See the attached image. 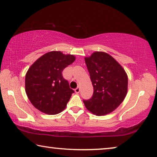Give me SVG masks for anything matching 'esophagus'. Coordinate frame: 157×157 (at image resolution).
Segmentation results:
<instances>
[{
    "label": "esophagus",
    "instance_id": "obj_1",
    "mask_svg": "<svg viewBox=\"0 0 157 157\" xmlns=\"http://www.w3.org/2000/svg\"><path fill=\"white\" fill-rule=\"evenodd\" d=\"M79 91H80V89H79V86H78V88H76V89H75V92L76 93V94H79Z\"/></svg>",
    "mask_w": 157,
    "mask_h": 157
}]
</instances>
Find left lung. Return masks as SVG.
<instances>
[{
	"mask_svg": "<svg viewBox=\"0 0 157 157\" xmlns=\"http://www.w3.org/2000/svg\"><path fill=\"white\" fill-rule=\"evenodd\" d=\"M94 86V95L84 100L86 108L96 116L110 113L125 98L128 78L122 66L107 52L95 51L84 58Z\"/></svg>",
	"mask_w": 157,
	"mask_h": 157,
	"instance_id": "1",
	"label": "left lung"
}]
</instances>
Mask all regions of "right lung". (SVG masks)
Segmentation results:
<instances>
[{
  "mask_svg": "<svg viewBox=\"0 0 157 157\" xmlns=\"http://www.w3.org/2000/svg\"><path fill=\"white\" fill-rule=\"evenodd\" d=\"M75 60L73 55L50 51L30 66L25 74V90L34 107L48 115L65 109L74 91L63 79L62 71Z\"/></svg>",
  "mask_w": 157,
  "mask_h": 157,
  "instance_id": "1",
  "label": "right lung"
}]
</instances>
